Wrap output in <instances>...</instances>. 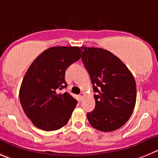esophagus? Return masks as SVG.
Masks as SVG:
<instances>
[{"instance_id": "obj_1", "label": "esophagus", "mask_w": 158, "mask_h": 158, "mask_svg": "<svg viewBox=\"0 0 158 158\" xmlns=\"http://www.w3.org/2000/svg\"><path fill=\"white\" fill-rule=\"evenodd\" d=\"M78 97H79V99H80V100H82V99L84 98V97H85V93L81 92L80 94H79Z\"/></svg>"}]
</instances>
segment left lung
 Here are the masks:
<instances>
[{"label":"left lung","mask_w":158,"mask_h":158,"mask_svg":"<svg viewBox=\"0 0 158 158\" xmlns=\"http://www.w3.org/2000/svg\"><path fill=\"white\" fill-rule=\"evenodd\" d=\"M81 59L93 85L95 107L87 113L90 124L99 131L123 127L136 105V85L133 74L117 56L102 48L81 47Z\"/></svg>","instance_id":"obj_1"}]
</instances>
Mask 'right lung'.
<instances>
[{
    "instance_id": "obj_1",
    "label": "right lung",
    "mask_w": 158,
    "mask_h": 158,
    "mask_svg": "<svg viewBox=\"0 0 158 158\" xmlns=\"http://www.w3.org/2000/svg\"><path fill=\"white\" fill-rule=\"evenodd\" d=\"M81 56L77 46H53L39 55L27 70L19 98L25 115L39 129L53 131L68 123L77 102L69 93L59 92L67 86L66 70Z\"/></svg>"
}]
</instances>
